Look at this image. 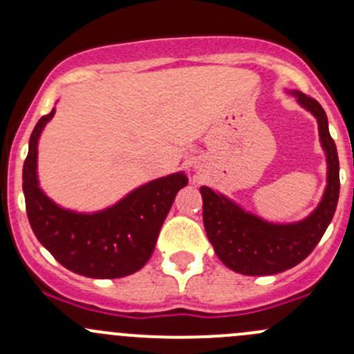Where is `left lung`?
Here are the masks:
<instances>
[{
    "label": "left lung",
    "instance_id": "1",
    "mask_svg": "<svg viewBox=\"0 0 354 354\" xmlns=\"http://www.w3.org/2000/svg\"><path fill=\"white\" fill-rule=\"evenodd\" d=\"M299 104L319 121V133L326 151L327 188L322 202L301 223L272 224L216 194L209 187L200 188L203 198V226L216 255L226 267L245 276H270L298 266L322 240L334 217L339 200V157L329 133L327 114L310 95L292 91Z\"/></svg>",
    "mask_w": 354,
    "mask_h": 354
}]
</instances>
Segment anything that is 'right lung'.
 <instances>
[{
	"label": "right lung",
	"mask_w": 354,
	"mask_h": 354,
	"mask_svg": "<svg viewBox=\"0 0 354 354\" xmlns=\"http://www.w3.org/2000/svg\"><path fill=\"white\" fill-rule=\"evenodd\" d=\"M55 114H44L28 140L24 162V195L32 231L53 257L75 274L94 279L130 276L147 263L183 173L159 178L97 214H77L51 202L37 185V140Z\"/></svg>",
	"instance_id": "add662e5"
}]
</instances>
